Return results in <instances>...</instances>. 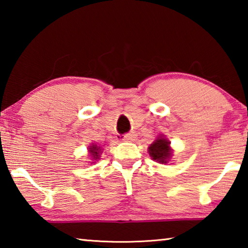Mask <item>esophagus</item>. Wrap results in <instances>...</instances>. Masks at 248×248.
I'll use <instances>...</instances> for the list:
<instances>
[{
    "instance_id": "1",
    "label": "esophagus",
    "mask_w": 248,
    "mask_h": 248,
    "mask_svg": "<svg viewBox=\"0 0 248 248\" xmlns=\"http://www.w3.org/2000/svg\"><path fill=\"white\" fill-rule=\"evenodd\" d=\"M134 139H136V134H134V133H128V134H125V136L124 137V140L125 142H131Z\"/></svg>"
}]
</instances>
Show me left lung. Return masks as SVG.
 <instances>
[{
  "label": "left lung",
  "instance_id": "obj_1",
  "mask_svg": "<svg viewBox=\"0 0 248 248\" xmlns=\"http://www.w3.org/2000/svg\"><path fill=\"white\" fill-rule=\"evenodd\" d=\"M149 154L153 161L161 163V164H166L171 156L170 140L159 136L152 144H150Z\"/></svg>",
  "mask_w": 248,
  "mask_h": 248
}]
</instances>
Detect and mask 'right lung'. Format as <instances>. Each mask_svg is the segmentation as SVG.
I'll return each instance as SVG.
<instances>
[{"mask_svg": "<svg viewBox=\"0 0 248 248\" xmlns=\"http://www.w3.org/2000/svg\"><path fill=\"white\" fill-rule=\"evenodd\" d=\"M89 152H90V156L92 157V161H97L100 157V154H102V148L96 144H91L89 148ZM94 163V162H92Z\"/></svg>", "mask_w": 248, "mask_h": 248, "instance_id": "add662e5", "label": "right lung"}]
</instances>
